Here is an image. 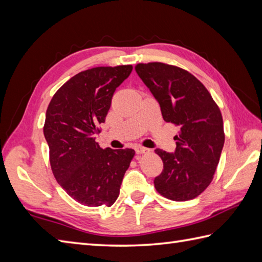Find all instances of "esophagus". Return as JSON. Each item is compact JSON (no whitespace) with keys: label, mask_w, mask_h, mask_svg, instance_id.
I'll use <instances>...</instances> for the list:
<instances>
[{"label":"esophagus","mask_w":262,"mask_h":262,"mask_svg":"<svg viewBox=\"0 0 262 262\" xmlns=\"http://www.w3.org/2000/svg\"><path fill=\"white\" fill-rule=\"evenodd\" d=\"M149 151L148 148H146V147H143V146H140V145H137L136 147H135V152L137 153V154H143V153H147Z\"/></svg>","instance_id":"obj_1"}]
</instances>
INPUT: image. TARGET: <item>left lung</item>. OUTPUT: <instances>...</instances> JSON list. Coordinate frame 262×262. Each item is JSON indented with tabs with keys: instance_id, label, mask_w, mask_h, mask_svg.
<instances>
[{
	"instance_id": "left-lung-1",
	"label": "left lung",
	"mask_w": 262,
	"mask_h": 262,
	"mask_svg": "<svg viewBox=\"0 0 262 262\" xmlns=\"http://www.w3.org/2000/svg\"><path fill=\"white\" fill-rule=\"evenodd\" d=\"M135 70L159 102L163 119L180 129L174 153L155 149L163 161L155 189L174 202L196 198L213 180L224 146L221 110L203 83L186 70L157 62L137 64Z\"/></svg>"
}]
</instances>
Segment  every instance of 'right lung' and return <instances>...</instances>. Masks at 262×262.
<instances>
[{
    "instance_id": "1",
    "label": "right lung",
    "mask_w": 262,
    "mask_h": 262,
    "mask_svg": "<svg viewBox=\"0 0 262 262\" xmlns=\"http://www.w3.org/2000/svg\"><path fill=\"white\" fill-rule=\"evenodd\" d=\"M132 71V65L83 71L49 102L43 135L52 171L60 187L82 205L110 207L134 158V149H103L96 142L116 89Z\"/></svg>"
}]
</instances>
